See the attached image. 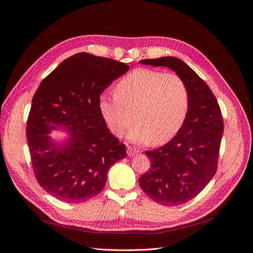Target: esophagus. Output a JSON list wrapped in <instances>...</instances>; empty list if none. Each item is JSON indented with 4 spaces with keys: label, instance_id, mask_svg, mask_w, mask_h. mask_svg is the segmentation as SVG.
<instances>
[{
    "label": "esophagus",
    "instance_id": "34e87169",
    "mask_svg": "<svg viewBox=\"0 0 253 253\" xmlns=\"http://www.w3.org/2000/svg\"><path fill=\"white\" fill-rule=\"evenodd\" d=\"M127 153H128L129 156H134V155H136V154H138L139 151L136 150V149H133V148H131V147H128V148H127Z\"/></svg>",
    "mask_w": 253,
    "mask_h": 253
}]
</instances>
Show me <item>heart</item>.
<instances>
[{"label": "heart", "instance_id": "1", "mask_svg": "<svg viewBox=\"0 0 253 253\" xmlns=\"http://www.w3.org/2000/svg\"><path fill=\"white\" fill-rule=\"evenodd\" d=\"M99 111L111 132L120 137L133 122L127 138L144 144L169 141L178 132L189 109V89L180 76L138 68L122 78L115 95L99 97Z\"/></svg>", "mask_w": 253, "mask_h": 253}]
</instances>
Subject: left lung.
<instances>
[{
	"label": "left lung",
	"mask_w": 253,
	"mask_h": 253,
	"mask_svg": "<svg viewBox=\"0 0 253 253\" xmlns=\"http://www.w3.org/2000/svg\"><path fill=\"white\" fill-rule=\"evenodd\" d=\"M139 62L169 67L188 85L185 121L164 147L145 153L151 167L139 178L140 188L151 200L164 206L182 205L200 193L216 173L224 132L219 105L206 82L180 59L162 57Z\"/></svg>",
	"instance_id": "8db88e82"
}]
</instances>
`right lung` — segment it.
<instances>
[{"instance_id": "add662e5", "label": "right lung", "mask_w": 253, "mask_h": 253, "mask_svg": "<svg viewBox=\"0 0 253 253\" xmlns=\"http://www.w3.org/2000/svg\"><path fill=\"white\" fill-rule=\"evenodd\" d=\"M129 66L79 52L60 63L38 87L26 137L39 185L65 203H83L101 192L111 166L126 156L99 111V97ZM68 133L62 142L51 130Z\"/></svg>"}]
</instances>
